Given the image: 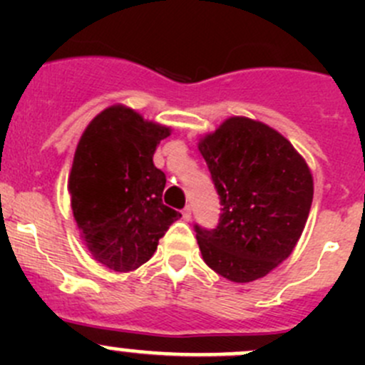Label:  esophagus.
<instances>
[{
  "mask_svg": "<svg viewBox=\"0 0 365 365\" xmlns=\"http://www.w3.org/2000/svg\"><path fill=\"white\" fill-rule=\"evenodd\" d=\"M182 215H183V220H190V217H192V208H190V206H185Z\"/></svg>",
  "mask_w": 365,
  "mask_h": 365,
  "instance_id": "obj_1",
  "label": "esophagus"
}]
</instances>
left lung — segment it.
<instances>
[{
	"mask_svg": "<svg viewBox=\"0 0 365 365\" xmlns=\"http://www.w3.org/2000/svg\"><path fill=\"white\" fill-rule=\"evenodd\" d=\"M222 205L215 230L196 226L205 263L231 282L270 274L295 249L314 183L292 143L267 123L224 120L197 143Z\"/></svg>",
	"mask_w": 365,
	"mask_h": 365,
	"instance_id": "1",
	"label": "left lung"
}]
</instances>
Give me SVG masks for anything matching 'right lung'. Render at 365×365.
<instances>
[{
    "instance_id": "obj_1",
    "label": "right lung",
    "mask_w": 365,
    "mask_h": 365,
    "mask_svg": "<svg viewBox=\"0 0 365 365\" xmlns=\"http://www.w3.org/2000/svg\"><path fill=\"white\" fill-rule=\"evenodd\" d=\"M171 127L114 104L88 123L68 176L70 206L81 240L114 272H130L153 256L182 213L162 203L165 175L153 153Z\"/></svg>"
}]
</instances>
